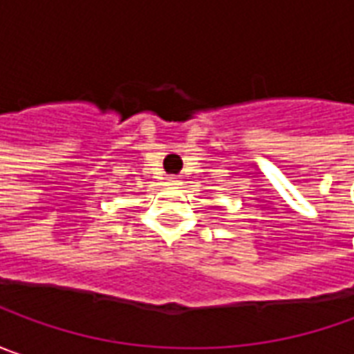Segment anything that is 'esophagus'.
<instances>
[{"label": "esophagus", "instance_id": "1", "mask_svg": "<svg viewBox=\"0 0 354 354\" xmlns=\"http://www.w3.org/2000/svg\"><path fill=\"white\" fill-rule=\"evenodd\" d=\"M167 185L177 189V187L181 185V177H177V175H169V177H167Z\"/></svg>", "mask_w": 354, "mask_h": 354}]
</instances>
